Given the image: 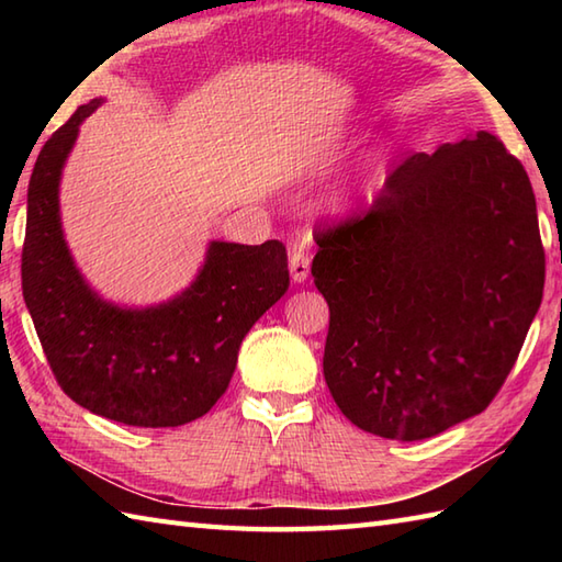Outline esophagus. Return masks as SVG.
I'll list each match as a JSON object with an SVG mask.
<instances>
[{"instance_id":"34e87169","label":"esophagus","mask_w":562,"mask_h":562,"mask_svg":"<svg viewBox=\"0 0 562 562\" xmlns=\"http://www.w3.org/2000/svg\"><path fill=\"white\" fill-rule=\"evenodd\" d=\"M308 270H312V256L304 248H294L290 256V272L294 282H304L308 278Z\"/></svg>"}]
</instances>
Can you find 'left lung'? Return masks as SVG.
Masks as SVG:
<instances>
[{
  "instance_id": "1",
  "label": "left lung",
  "mask_w": 562,
  "mask_h": 562,
  "mask_svg": "<svg viewBox=\"0 0 562 562\" xmlns=\"http://www.w3.org/2000/svg\"><path fill=\"white\" fill-rule=\"evenodd\" d=\"M314 238L324 376L352 425L415 441L493 403L546 280L531 181L503 142L479 130L413 154Z\"/></svg>"
}]
</instances>
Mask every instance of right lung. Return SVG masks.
Listing matches in <instances>:
<instances>
[{"mask_svg":"<svg viewBox=\"0 0 562 562\" xmlns=\"http://www.w3.org/2000/svg\"><path fill=\"white\" fill-rule=\"evenodd\" d=\"M101 101L79 105L35 159L21 250L23 300L59 389L81 408L133 427H178L220 401L238 345L290 288L282 241H212L198 280L154 308L105 304L71 262L57 186L79 125Z\"/></svg>","mask_w":562,"mask_h":562,"instance_id":"obj_1","label":"right lung"}]
</instances>
